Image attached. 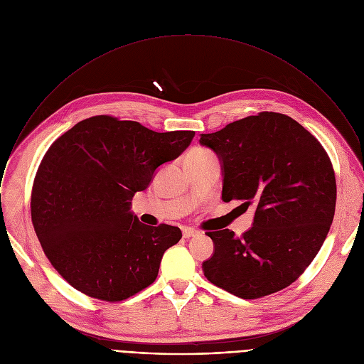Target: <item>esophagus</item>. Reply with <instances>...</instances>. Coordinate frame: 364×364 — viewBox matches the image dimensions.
Segmentation results:
<instances>
[{
    "label": "esophagus",
    "instance_id": "34e87169",
    "mask_svg": "<svg viewBox=\"0 0 364 364\" xmlns=\"http://www.w3.org/2000/svg\"><path fill=\"white\" fill-rule=\"evenodd\" d=\"M198 232L197 230H194L193 228H186V229H183V236L186 237V239H190V237H193V236H196Z\"/></svg>",
    "mask_w": 364,
    "mask_h": 364
}]
</instances>
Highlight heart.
<instances>
[{"label": "heart", "mask_w": 364, "mask_h": 364, "mask_svg": "<svg viewBox=\"0 0 364 364\" xmlns=\"http://www.w3.org/2000/svg\"><path fill=\"white\" fill-rule=\"evenodd\" d=\"M200 152H205V151H201V149H196V151H193V154H200Z\"/></svg>", "instance_id": "obj_1"}]
</instances>
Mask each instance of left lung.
I'll return each mask as SVG.
<instances>
[{"instance_id": "obj_1", "label": "left lung", "mask_w": 364, "mask_h": 364, "mask_svg": "<svg viewBox=\"0 0 364 364\" xmlns=\"http://www.w3.org/2000/svg\"><path fill=\"white\" fill-rule=\"evenodd\" d=\"M220 161L222 200L253 204L252 228L207 232L215 250L204 277L225 291L261 298L291 285L321 249L336 210V177L321 144L292 118L261 112L200 134Z\"/></svg>"}]
</instances>
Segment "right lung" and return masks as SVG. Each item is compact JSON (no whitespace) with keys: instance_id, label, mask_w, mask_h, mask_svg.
<instances>
[{"instance_id":"right-lung-1","label":"right lung","mask_w":364,"mask_h":364,"mask_svg":"<svg viewBox=\"0 0 364 364\" xmlns=\"http://www.w3.org/2000/svg\"><path fill=\"white\" fill-rule=\"evenodd\" d=\"M193 136L99 115L48 148L34 178L31 222L48 261L73 288L112 302L155 281L181 230L141 223L131 200Z\"/></svg>"}]
</instances>
